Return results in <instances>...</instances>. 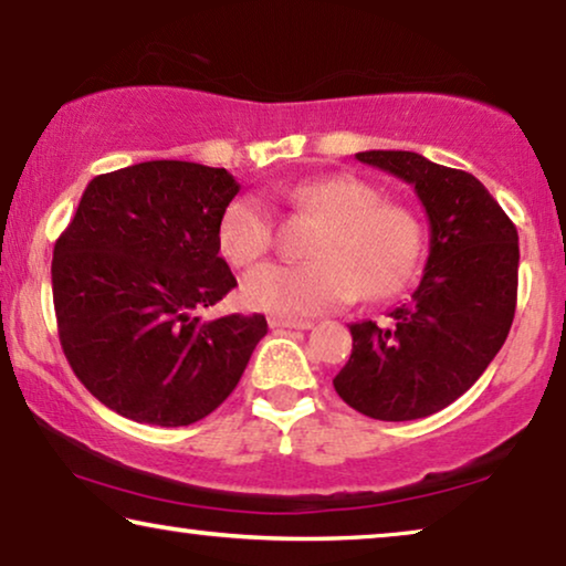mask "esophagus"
<instances>
[{
	"instance_id": "esophagus-1",
	"label": "esophagus",
	"mask_w": 566,
	"mask_h": 566,
	"mask_svg": "<svg viewBox=\"0 0 566 566\" xmlns=\"http://www.w3.org/2000/svg\"><path fill=\"white\" fill-rule=\"evenodd\" d=\"M268 324L273 329H312L314 322L308 319H289V316H270Z\"/></svg>"
}]
</instances>
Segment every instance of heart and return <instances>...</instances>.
Segmentation results:
<instances>
[{"instance_id":"1","label":"heart","mask_w":566,"mask_h":566,"mask_svg":"<svg viewBox=\"0 0 566 566\" xmlns=\"http://www.w3.org/2000/svg\"><path fill=\"white\" fill-rule=\"evenodd\" d=\"M289 203L322 221L304 265H262L242 283L247 306L277 316L327 312L358 296H386L412 275L422 254L420 219L381 200L353 175L312 177L293 185ZM275 221L258 196H237L219 221V247L231 265L250 268L273 247Z\"/></svg>"}]
</instances>
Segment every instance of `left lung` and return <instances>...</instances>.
I'll list each match as a JSON object with an SVG mask.
<instances>
[{
  "instance_id": "1",
  "label": "left lung",
  "mask_w": 566,
  "mask_h": 566,
  "mask_svg": "<svg viewBox=\"0 0 566 566\" xmlns=\"http://www.w3.org/2000/svg\"><path fill=\"white\" fill-rule=\"evenodd\" d=\"M355 159L412 185L430 221V254L407 304L381 324H350V360L332 384L374 420H420L469 391L505 345L517 301V229L463 169L415 151Z\"/></svg>"
}]
</instances>
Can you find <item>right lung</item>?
<instances>
[{"instance_id": "obj_1", "label": "right lung", "mask_w": 566, "mask_h": 566, "mask_svg": "<svg viewBox=\"0 0 566 566\" xmlns=\"http://www.w3.org/2000/svg\"><path fill=\"white\" fill-rule=\"evenodd\" d=\"M237 192L221 167L142 161L95 177L56 239L61 347L113 412L161 428L203 420L268 335L262 314L200 316L237 285L219 258V221Z\"/></svg>"}]
</instances>
